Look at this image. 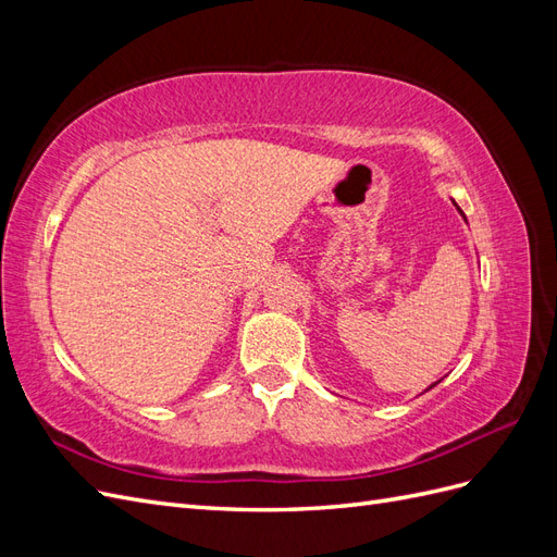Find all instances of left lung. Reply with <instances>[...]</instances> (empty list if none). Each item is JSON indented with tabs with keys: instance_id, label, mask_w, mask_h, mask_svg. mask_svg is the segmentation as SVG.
<instances>
[{
	"instance_id": "obj_1",
	"label": "left lung",
	"mask_w": 557,
	"mask_h": 557,
	"mask_svg": "<svg viewBox=\"0 0 557 557\" xmlns=\"http://www.w3.org/2000/svg\"><path fill=\"white\" fill-rule=\"evenodd\" d=\"M453 205H455V201H453ZM455 207H458V205H455ZM458 211H460V207H458ZM460 213H462V211H460ZM436 383H440V381H436ZM436 383H432V385H430V387H434V385H436ZM430 387H428V391H430Z\"/></svg>"
}]
</instances>
